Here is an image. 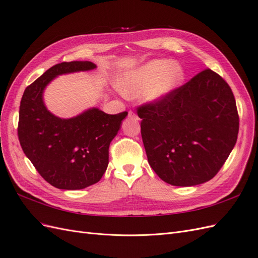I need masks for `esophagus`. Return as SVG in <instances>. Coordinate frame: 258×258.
<instances>
[{
  "label": "esophagus",
  "instance_id": "obj_1",
  "mask_svg": "<svg viewBox=\"0 0 258 258\" xmlns=\"http://www.w3.org/2000/svg\"><path fill=\"white\" fill-rule=\"evenodd\" d=\"M128 116L130 117V118H132V119H136V120H138V119H139L138 115H137L135 112H132V111H129V113H128Z\"/></svg>",
  "mask_w": 258,
  "mask_h": 258
}]
</instances>
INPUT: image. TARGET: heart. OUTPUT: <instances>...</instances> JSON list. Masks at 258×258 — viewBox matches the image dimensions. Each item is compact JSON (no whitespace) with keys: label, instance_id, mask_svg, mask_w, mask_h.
Wrapping results in <instances>:
<instances>
[{"label":"heart","instance_id":"b5f03b06","mask_svg":"<svg viewBox=\"0 0 258 258\" xmlns=\"http://www.w3.org/2000/svg\"><path fill=\"white\" fill-rule=\"evenodd\" d=\"M184 81V70L170 59H155L123 74L117 86L122 95L137 97L143 93L147 102L156 103L169 96Z\"/></svg>","mask_w":258,"mask_h":258}]
</instances>
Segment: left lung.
Instances as JSON below:
<instances>
[{
    "label": "left lung",
    "instance_id": "1",
    "mask_svg": "<svg viewBox=\"0 0 258 258\" xmlns=\"http://www.w3.org/2000/svg\"><path fill=\"white\" fill-rule=\"evenodd\" d=\"M150 166L162 181L195 186L213 178L239 132L233 93L207 69L159 102L138 107Z\"/></svg>",
    "mask_w": 258,
    "mask_h": 258
}]
</instances>
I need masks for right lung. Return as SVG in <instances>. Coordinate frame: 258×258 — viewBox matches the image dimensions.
<instances>
[{"instance_id": "add662e5", "label": "right lung", "mask_w": 258, "mask_h": 258, "mask_svg": "<svg viewBox=\"0 0 258 258\" xmlns=\"http://www.w3.org/2000/svg\"><path fill=\"white\" fill-rule=\"evenodd\" d=\"M96 68L90 61L58 63L28 86L21 98L18 138L22 151L45 181L59 189H83L100 181L108 165V147L128 115L92 107L64 119L46 108L43 92L54 77Z\"/></svg>"}]
</instances>
